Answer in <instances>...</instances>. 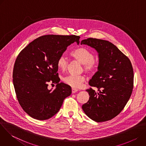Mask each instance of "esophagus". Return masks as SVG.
<instances>
[{
	"label": "esophagus",
	"instance_id": "obj_1",
	"mask_svg": "<svg viewBox=\"0 0 146 146\" xmlns=\"http://www.w3.org/2000/svg\"><path fill=\"white\" fill-rule=\"evenodd\" d=\"M72 94H74L75 92H76L78 91V90H77V89H76V88H72Z\"/></svg>",
	"mask_w": 146,
	"mask_h": 146
}]
</instances>
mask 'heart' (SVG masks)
Instances as JSON below:
<instances>
[{
    "mask_svg": "<svg viewBox=\"0 0 146 146\" xmlns=\"http://www.w3.org/2000/svg\"><path fill=\"white\" fill-rule=\"evenodd\" d=\"M71 55L83 64L84 70L88 73H94L98 68V63L95 59L93 52L85 47H80L73 51ZM57 66L62 70H65L68 66V60L64 55L60 56L57 60ZM85 77L82 76L69 75L63 78L66 84L73 87L78 88L84 81Z\"/></svg>",
    "mask_w": 146,
    "mask_h": 146,
    "instance_id": "b5f03b06",
    "label": "heart"
}]
</instances>
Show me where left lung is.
<instances>
[{
	"mask_svg": "<svg viewBox=\"0 0 146 146\" xmlns=\"http://www.w3.org/2000/svg\"><path fill=\"white\" fill-rule=\"evenodd\" d=\"M81 44L88 45L98 52V71L89 84L96 87L87 90L90 98L82 106L85 114L98 122L110 120L123 110L133 88V70L129 59L109 41L88 38Z\"/></svg>",
	"mask_w": 146,
	"mask_h": 146,
	"instance_id": "1",
	"label": "left lung"
}]
</instances>
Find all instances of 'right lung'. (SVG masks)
Here are the masks:
<instances>
[{"mask_svg":"<svg viewBox=\"0 0 146 146\" xmlns=\"http://www.w3.org/2000/svg\"><path fill=\"white\" fill-rule=\"evenodd\" d=\"M79 39L76 35H44L34 40L18 54L13 69V84L20 106L31 117L50 118L71 95L69 86L59 83L57 60L68 46L74 42L78 44ZM50 82L57 84L54 90L48 89Z\"/></svg>","mask_w":146,"mask_h":146,"instance_id":"1","label":"right lung"}]
</instances>
